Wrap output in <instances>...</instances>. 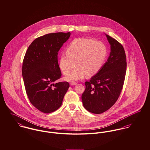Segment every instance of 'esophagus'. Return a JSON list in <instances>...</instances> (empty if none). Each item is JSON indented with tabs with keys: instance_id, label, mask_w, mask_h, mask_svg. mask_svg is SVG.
Masks as SVG:
<instances>
[{
	"instance_id": "1",
	"label": "esophagus",
	"mask_w": 150,
	"mask_h": 150,
	"mask_svg": "<svg viewBox=\"0 0 150 150\" xmlns=\"http://www.w3.org/2000/svg\"><path fill=\"white\" fill-rule=\"evenodd\" d=\"M78 84V83L76 82H71V83H70V84L71 85V86H74V85H76Z\"/></svg>"
}]
</instances>
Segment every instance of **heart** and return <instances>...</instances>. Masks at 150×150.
I'll return each instance as SVG.
<instances>
[{"label":"heart","instance_id":"obj_1","mask_svg":"<svg viewBox=\"0 0 150 150\" xmlns=\"http://www.w3.org/2000/svg\"><path fill=\"white\" fill-rule=\"evenodd\" d=\"M66 52L59 56V67L64 75H67L75 62L76 67L65 78L71 81L98 74L106 58L107 48L100 41L81 37L73 40L68 45Z\"/></svg>","mask_w":150,"mask_h":150}]
</instances>
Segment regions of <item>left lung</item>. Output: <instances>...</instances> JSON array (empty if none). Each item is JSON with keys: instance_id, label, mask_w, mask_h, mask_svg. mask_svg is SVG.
Masks as SVG:
<instances>
[{"instance_id": "left-lung-1", "label": "left lung", "mask_w": 150, "mask_h": 150, "mask_svg": "<svg viewBox=\"0 0 150 150\" xmlns=\"http://www.w3.org/2000/svg\"><path fill=\"white\" fill-rule=\"evenodd\" d=\"M110 44V56L99 72L86 82L82 96L84 108L94 114L109 109L118 100L123 87L127 69V58L122 45L106 35Z\"/></svg>"}]
</instances>
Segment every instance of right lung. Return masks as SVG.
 Masks as SVG:
<instances>
[{
	"instance_id": "add662e5",
	"label": "right lung",
	"mask_w": 150,
	"mask_h": 150,
	"mask_svg": "<svg viewBox=\"0 0 150 150\" xmlns=\"http://www.w3.org/2000/svg\"><path fill=\"white\" fill-rule=\"evenodd\" d=\"M70 34L53 33L35 38L23 60L22 74L28 97L35 108L45 113L54 112L61 106L69 87L67 82H53L61 78L58 52Z\"/></svg>"
}]
</instances>
